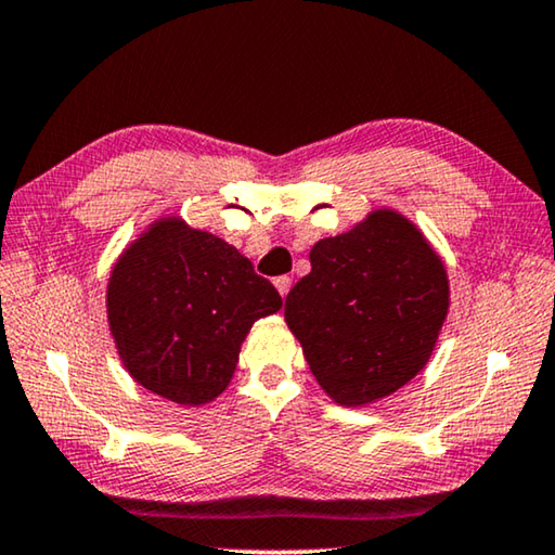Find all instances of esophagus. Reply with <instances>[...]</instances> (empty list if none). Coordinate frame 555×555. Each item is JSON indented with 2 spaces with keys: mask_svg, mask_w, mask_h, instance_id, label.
Segmentation results:
<instances>
[{
  "mask_svg": "<svg viewBox=\"0 0 555 555\" xmlns=\"http://www.w3.org/2000/svg\"><path fill=\"white\" fill-rule=\"evenodd\" d=\"M291 285H293V280L287 278V275L275 278V287H278V293L283 295V297H287V293H291Z\"/></svg>",
  "mask_w": 555,
  "mask_h": 555,
  "instance_id": "34e87169",
  "label": "esophagus"
}]
</instances>
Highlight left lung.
Instances as JSON below:
<instances>
[{
    "mask_svg": "<svg viewBox=\"0 0 555 555\" xmlns=\"http://www.w3.org/2000/svg\"><path fill=\"white\" fill-rule=\"evenodd\" d=\"M312 270L285 297V323L335 403L392 396L423 371L451 305L446 264L415 224L373 210L318 240Z\"/></svg>",
    "mask_w": 555,
    "mask_h": 555,
    "instance_id": "1",
    "label": "left lung"
}]
</instances>
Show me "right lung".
Returning <instances> with one entry per match:
<instances>
[{
    "mask_svg": "<svg viewBox=\"0 0 555 555\" xmlns=\"http://www.w3.org/2000/svg\"><path fill=\"white\" fill-rule=\"evenodd\" d=\"M280 308V293L245 255L175 215L119 255L107 283V323L125 371L188 408L228 388L253 323Z\"/></svg>",
    "mask_w": 555,
    "mask_h": 555,
    "instance_id": "add662e5",
    "label": "right lung"
}]
</instances>
